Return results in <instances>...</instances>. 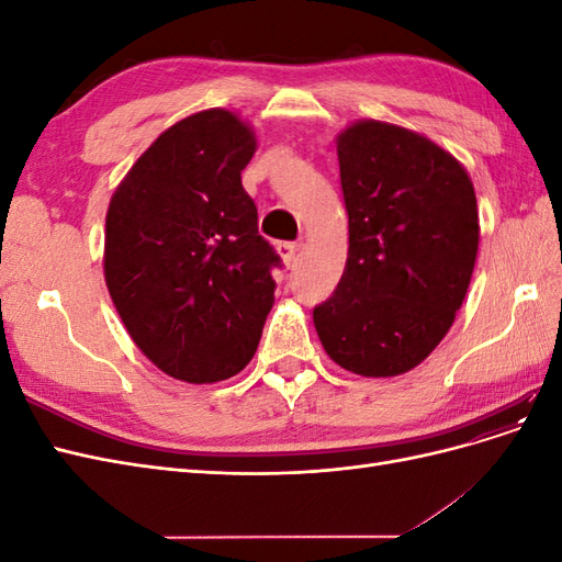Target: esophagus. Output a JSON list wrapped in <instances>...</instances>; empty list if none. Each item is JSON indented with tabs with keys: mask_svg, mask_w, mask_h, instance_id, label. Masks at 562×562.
Masks as SVG:
<instances>
[{
	"mask_svg": "<svg viewBox=\"0 0 562 562\" xmlns=\"http://www.w3.org/2000/svg\"><path fill=\"white\" fill-rule=\"evenodd\" d=\"M277 252L281 255V260H283L285 267H293L295 252H297V244H293V241H281V244H277Z\"/></svg>",
	"mask_w": 562,
	"mask_h": 562,
	"instance_id": "1",
	"label": "esophagus"
}]
</instances>
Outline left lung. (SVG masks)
Here are the masks:
<instances>
[{
    "label": "left lung",
    "instance_id": "obj_1",
    "mask_svg": "<svg viewBox=\"0 0 562 562\" xmlns=\"http://www.w3.org/2000/svg\"><path fill=\"white\" fill-rule=\"evenodd\" d=\"M349 252L314 307L323 349L363 378L419 366L452 326L479 252V206L464 166L424 135L363 119L337 135Z\"/></svg>",
    "mask_w": 562,
    "mask_h": 562
}]
</instances>
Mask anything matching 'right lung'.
<instances>
[{
	"instance_id": "1",
	"label": "right lung",
	"mask_w": 562,
	"mask_h": 562,
	"mask_svg": "<svg viewBox=\"0 0 562 562\" xmlns=\"http://www.w3.org/2000/svg\"><path fill=\"white\" fill-rule=\"evenodd\" d=\"M255 149L234 112H196L145 149L110 201V297L138 349L182 382L244 370L274 304L281 258L241 184Z\"/></svg>"
}]
</instances>
